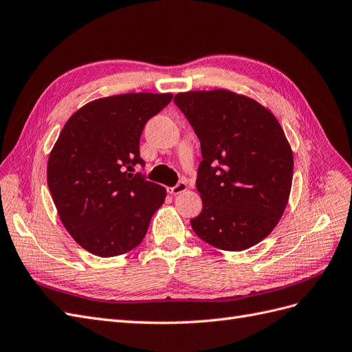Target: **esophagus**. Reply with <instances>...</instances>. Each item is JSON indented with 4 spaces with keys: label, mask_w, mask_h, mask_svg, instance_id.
<instances>
[{
    "label": "esophagus",
    "mask_w": 352,
    "mask_h": 352,
    "mask_svg": "<svg viewBox=\"0 0 352 352\" xmlns=\"http://www.w3.org/2000/svg\"><path fill=\"white\" fill-rule=\"evenodd\" d=\"M186 189H188V185H186L185 182H179V184H177L176 186H173V188H167V192L172 194V195H179V194L185 192Z\"/></svg>",
    "instance_id": "34e87169"
}]
</instances>
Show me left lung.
Wrapping results in <instances>:
<instances>
[{
    "mask_svg": "<svg viewBox=\"0 0 352 352\" xmlns=\"http://www.w3.org/2000/svg\"><path fill=\"white\" fill-rule=\"evenodd\" d=\"M201 142L197 236L223 251H243L270 235L289 201L292 148L274 114L229 89L175 95Z\"/></svg>",
    "mask_w": 352,
    "mask_h": 352,
    "instance_id": "1",
    "label": "left lung"
}]
</instances>
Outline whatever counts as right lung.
Here are the masks:
<instances>
[{
  "mask_svg": "<svg viewBox=\"0 0 352 352\" xmlns=\"http://www.w3.org/2000/svg\"><path fill=\"white\" fill-rule=\"evenodd\" d=\"M173 94L131 92L94 100L74 111L50 153L47 182L63 226L82 248L114 257L136 248L166 188L135 164L145 123Z\"/></svg>",
  "mask_w": 352,
  "mask_h": 352,
  "instance_id": "obj_1",
  "label": "right lung"
}]
</instances>
